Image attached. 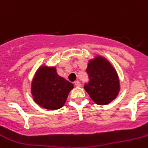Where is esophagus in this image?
I'll use <instances>...</instances> for the list:
<instances>
[{"mask_svg": "<svg viewBox=\"0 0 148 148\" xmlns=\"http://www.w3.org/2000/svg\"><path fill=\"white\" fill-rule=\"evenodd\" d=\"M74 84H75V86H77V87H80L81 86L80 82H79V81H76V82H74Z\"/></svg>", "mask_w": 148, "mask_h": 148, "instance_id": "34e87169", "label": "esophagus"}]
</instances>
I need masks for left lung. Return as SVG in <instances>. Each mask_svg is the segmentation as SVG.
Masks as SVG:
<instances>
[{"label":"left lung","instance_id":"8db88e82","mask_svg":"<svg viewBox=\"0 0 148 148\" xmlns=\"http://www.w3.org/2000/svg\"><path fill=\"white\" fill-rule=\"evenodd\" d=\"M86 71L90 81L84 88L95 103L106 105L116 99L121 89L119 77L105 58L96 56L90 60Z\"/></svg>","mask_w":148,"mask_h":148}]
</instances>
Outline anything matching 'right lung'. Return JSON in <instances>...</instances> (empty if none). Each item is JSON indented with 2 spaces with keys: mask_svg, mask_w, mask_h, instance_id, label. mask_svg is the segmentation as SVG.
Listing matches in <instances>:
<instances>
[{
  "mask_svg": "<svg viewBox=\"0 0 148 148\" xmlns=\"http://www.w3.org/2000/svg\"><path fill=\"white\" fill-rule=\"evenodd\" d=\"M74 85L58 74L55 67L41 66L31 83V94L40 107L47 110L61 108Z\"/></svg>",
  "mask_w": 148,
  "mask_h": 148,
  "instance_id": "add662e5",
  "label": "right lung"
}]
</instances>
